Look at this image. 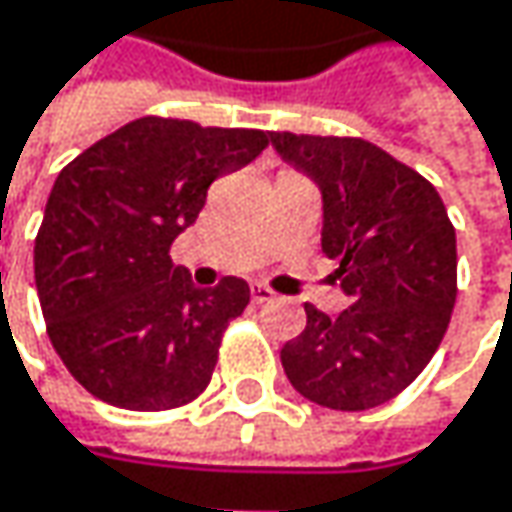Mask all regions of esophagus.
Segmentation results:
<instances>
[{
	"label": "esophagus",
	"mask_w": 512,
	"mask_h": 512,
	"mask_svg": "<svg viewBox=\"0 0 512 512\" xmlns=\"http://www.w3.org/2000/svg\"><path fill=\"white\" fill-rule=\"evenodd\" d=\"M272 299H275L272 287H266V284H252V302L263 305V302H272Z\"/></svg>",
	"instance_id": "obj_1"
}]
</instances>
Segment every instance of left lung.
I'll return each instance as SVG.
<instances>
[{"label":"left lung","mask_w":512,"mask_h":512,"mask_svg":"<svg viewBox=\"0 0 512 512\" xmlns=\"http://www.w3.org/2000/svg\"><path fill=\"white\" fill-rule=\"evenodd\" d=\"M323 195V252L350 296L338 317L305 305L284 344L290 385L326 409L388 403L439 350L457 302V231L430 180L364 139L269 133Z\"/></svg>","instance_id":"obj_1"}]
</instances>
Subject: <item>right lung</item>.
Wrapping results in <instances>:
<instances>
[{"instance_id":"add662e5","label":"right lung","mask_w":512,"mask_h":512,"mask_svg":"<svg viewBox=\"0 0 512 512\" xmlns=\"http://www.w3.org/2000/svg\"><path fill=\"white\" fill-rule=\"evenodd\" d=\"M263 130L139 118L61 168L35 237V284L52 347L97 400L162 412L195 400L249 305L243 278L195 287L171 263L216 177L249 165Z\"/></svg>"}]
</instances>
